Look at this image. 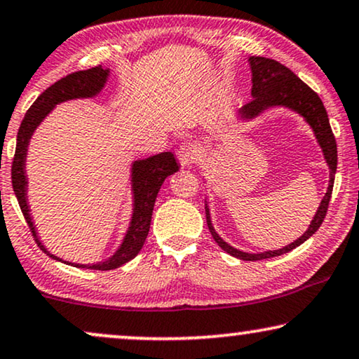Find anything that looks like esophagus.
<instances>
[{"label":"esophagus","mask_w":359,"mask_h":359,"mask_svg":"<svg viewBox=\"0 0 359 359\" xmlns=\"http://www.w3.org/2000/svg\"><path fill=\"white\" fill-rule=\"evenodd\" d=\"M177 157H179L180 165L185 167L197 162L200 157V151L194 144H190V142H185V144L180 146L179 151H177Z\"/></svg>","instance_id":"34e87169"}]
</instances>
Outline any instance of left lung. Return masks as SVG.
<instances>
[{"label":"left lung","instance_id":"1","mask_svg":"<svg viewBox=\"0 0 359 359\" xmlns=\"http://www.w3.org/2000/svg\"><path fill=\"white\" fill-rule=\"evenodd\" d=\"M248 62H250L251 75H252L251 76L252 100L240 109V113H238V119H240L241 123H250L271 108H287L290 111L297 113L299 116H302L304 121L312 128L313 136L318 142L320 149L323 152V159L327 162L328 172H330L327 194L323 195L322 202H320L317 212H315L312 222L309 224V228L305 229L302 236L297 238V240L292 243H289L287 246L280 248V250L248 252V251L236 250V248L228 245V243L218 235L217 229H215L212 223V217H210L208 202L207 198H205L207 224H208L210 233H212L213 240L217 241V245L222 248L223 251H226L228 255H231L233 257H238V259L259 261V259H267V257L285 255V252L292 251L294 248H297L302 245L304 241H307L309 238L320 228L325 215H327L330 198H332L338 156H337V141L332 133V128H330L327 109H325L318 95L315 93L309 85H305L292 70H289L287 67L279 64V62L266 59V57H250Z\"/></svg>","mask_w":359,"mask_h":359}]
</instances>
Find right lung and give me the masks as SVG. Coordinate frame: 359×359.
Here are the masks:
<instances>
[{
  "mask_svg": "<svg viewBox=\"0 0 359 359\" xmlns=\"http://www.w3.org/2000/svg\"><path fill=\"white\" fill-rule=\"evenodd\" d=\"M109 69H103L102 65L93 67L88 70H80L75 74H70L60 79L59 82L50 85L41 97L32 103V107L27 109L21 126L18 131L16 140V152H14L11 179L13 190L16 195L19 207L29 224L32 236L36 238L37 246L46 252L52 259L64 262V264L80 267V269H95V271H111L116 267L126 264L128 261L135 259L137 252L141 251L144 245L147 233H149L152 210L159 194L161 185L164 184L167 177L175 174L179 170L175 157L172 152H161V154L146 157V159H137L131 162V195H133V212L130 226L124 233L121 245L107 259L93 262V264H79V262L64 261L62 257L52 255V252L41 241L37 229L32 219L29 200H27V175H26V159L27 149H29V141L34 131L39 128V124L49 116L57 104L70 102V100H87L95 98L103 92L104 85L108 82Z\"/></svg>",
  "mask_w": 359,
  "mask_h": 359,
  "instance_id": "1",
  "label": "right lung"
}]
</instances>
